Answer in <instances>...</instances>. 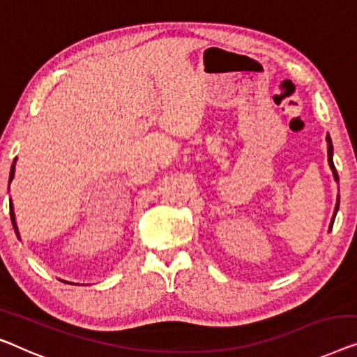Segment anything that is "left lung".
Masks as SVG:
<instances>
[{"instance_id": "8db88e82", "label": "left lung", "mask_w": 357, "mask_h": 357, "mask_svg": "<svg viewBox=\"0 0 357 357\" xmlns=\"http://www.w3.org/2000/svg\"><path fill=\"white\" fill-rule=\"evenodd\" d=\"M327 142H328V164H330V167H332V170H333L335 180H337V182H338V174H337V169H335V164H333V146H332V140H330L328 135H327ZM338 206H340V199H338V203H337V208H335V214H333L332 224H330V229H332V227H333V220H335V215H337Z\"/></svg>"}]
</instances>
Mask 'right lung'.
Segmentation results:
<instances>
[{
    "mask_svg": "<svg viewBox=\"0 0 357 357\" xmlns=\"http://www.w3.org/2000/svg\"><path fill=\"white\" fill-rule=\"evenodd\" d=\"M14 164H15V159H14ZM11 166V174H9V182H11L13 180V177H14V169H15V166ZM9 211H11V220H13V227H14V230H15V234H17V225H15V217H14V213H13V204L9 203Z\"/></svg>",
    "mask_w": 357,
    "mask_h": 357,
    "instance_id": "obj_1",
    "label": "right lung"
}]
</instances>
